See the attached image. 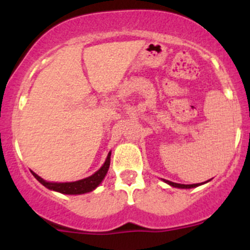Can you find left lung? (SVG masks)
Wrapping results in <instances>:
<instances>
[{
    "instance_id": "obj_1",
    "label": "left lung",
    "mask_w": 250,
    "mask_h": 250,
    "mask_svg": "<svg viewBox=\"0 0 250 250\" xmlns=\"http://www.w3.org/2000/svg\"><path fill=\"white\" fill-rule=\"evenodd\" d=\"M163 181H165V183H167L168 185L173 186V188H197V186L202 185V184H203V183H201V184H191V185H185V184L173 183V181L166 180V179H163Z\"/></svg>"
}]
</instances>
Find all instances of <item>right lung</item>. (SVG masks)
<instances>
[{"instance_id": "right-lung-1", "label": "right lung", "mask_w": 250, "mask_h": 250, "mask_svg": "<svg viewBox=\"0 0 250 250\" xmlns=\"http://www.w3.org/2000/svg\"><path fill=\"white\" fill-rule=\"evenodd\" d=\"M110 158L111 152H109L106 161H105V163L102 166V168L99 170H97L93 175L88 176V178L81 179V180L77 181H72V183H49V181L43 180L41 176H39L36 173L32 172V170L31 173L42 185L46 186L49 190L57 191V192L60 193H65V195H82V193L90 192V191H93L94 188H97L99 186V184L102 183L103 179L106 175L107 170H109Z\"/></svg>"}]
</instances>
